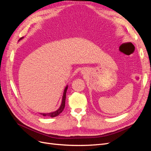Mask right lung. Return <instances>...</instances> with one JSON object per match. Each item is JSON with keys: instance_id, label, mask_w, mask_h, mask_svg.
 <instances>
[{"instance_id": "add662e5", "label": "right lung", "mask_w": 151, "mask_h": 151, "mask_svg": "<svg viewBox=\"0 0 151 151\" xmlns=\"http://www.w3.org/2000/svg\"><path fill=\"white\" fill-rule=\"evenodd\" d=\"M24 37H22L21 38H20L19 40V41L21 40ZM68 88V85L66 86V87L64 89V91H63V96H62V103L60 107L58 109H57L56 111H55L53 112H50V113H40V114H41L42 115H43L45 116H50V117H55L58 115H59V114H60L63 110V109L65 108V98H66V93H67V90Z\"/></svg>"}]
</instances>
